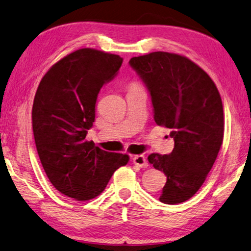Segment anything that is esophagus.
Instances as JSON below:
<instances>
[{
	"mask_svg": "<svg viewBox=\"0 0 251 251\" xmlns=\"http://www.w3.org/2000/svg\"><path fill=\"white\" fill-rule=\"evenodd\" d=\"M133 163L136 165V166L141 167V168H146L148 167V163L144 155H136L133 158Z\"/></svg>",
	"mask_w": 251,
	"mask_h": 251,
	"instance_id": "34e87169",
	"label": "esophagus"
}]
</instances>
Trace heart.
<instances>
[{"label": "heart", "mask_w": 251, "mask_h": 251, "mask_svg": "<svg viewBox=\"0 0 251 251\" xmlns=\"http://www.w3.org/2000/svg\"><path fill=\"white\" fill-rule=\"evenodd\" d=\"M134 86H136V85H134Z\"/></svg>", "instance_id": "b5f03b06"}]
</instances>
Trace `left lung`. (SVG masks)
Here are the masks:
<instances>
[{
  "instance_id": "8db88e82",
  "label": "left lung",
  "mask_w": 251,
  "mask_h": 251,
  "mask_svg": "<svg viewBox=\"0 0 251 251\" xmlns=\"http://www.w3.org/2000/svg\"><path fill=\"white\" fill-rule=\"evenodd\" d=\"M129 65L150 92L156 124L171 129L175 142L171 154L148 156L167 177L159 201L184 202L203 184L223 144L219 92L205 71L181 55L152 52L130 58Z\"/></svg>"
}]
</instances>
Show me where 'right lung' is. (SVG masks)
<instances>
[{
    "label": "right lung",
    "mask_w": 251,
    "mask_h": 251,
    "mask_svg": "<svg viewBox=\"0 0 251 251\" xmlns=\"http://www.w3.org/2000/svg\"><path fill=\"white\" fill-rule=\"evenodd\" d=\"M122 63L120 55L77 50L50 67L34 97L33 133L42 166L55 188L75 201L99 196L114 172L129 160L85 139L100 88Z\"/></svg>",
    "instance_id": "right-lung-1"
}]
</instances>
